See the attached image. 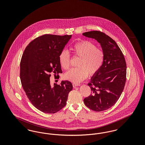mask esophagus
<instances>
[{
    "mask_svg": "<svg viewBox=\"0 0 145 145\" xmlns=\"http://www.w3.org/2000/svg\"><path fill=\"white\" fill-rule=\"evenodd\" d=\"M72 85L73 86V88H76V86H79L80 85L79 84H77V83H73L72 84Z\"/></svg>",
    "mask_w": 145,
    "mask_h": 145,
    "instance_id": "1",
    "label": "esophagus"
}]
</instances>
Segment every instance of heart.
Listing matches in <instances>:
<instances>
[{
    "label": "heart",
    "mask_w": 145,
    "mask_h": 145,
    "mask_svg": "<svg viewBox=\"0 0 145 145\" xmlns=\"http://www.w3.org/2000/svg\"><path fill=\"white\" fill-rule=\"evenodd\" d=\"M74 55L79 57L77 67L70 69L65 74V78L72 82L79 83L84 80L89 74H96L103 63V51L97 48L96 45L89 41L76 43L72 47ZM59 61L64 69H69L71 56L66 50H62L59 55Z\"/></svg>",
    "instance_id": "1"
}]
</instances>
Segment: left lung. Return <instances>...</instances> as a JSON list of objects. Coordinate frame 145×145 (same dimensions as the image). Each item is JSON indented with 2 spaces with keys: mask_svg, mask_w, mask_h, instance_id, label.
Segmentation results:
<instances>
[{
  "mask_svg": "<svg viewBox=\"0 0 145 145\" xmlns=\"http://www.w3.org/2000/svg\"><path fill=\"white\" fill-rule=\"evenodd\" d=\"M83 35L99 43L104 54L101 68L88 84L92 93L84 102L92 110H106L117 102L124 89L127 74L124 55L116 42L103 32L91 31Z\"/></svg>",
  "mask_w": 145,
  "mask_h": 145,
  "instance_id": "8db88e82",
  "label": "left lung"
}]
</instances>
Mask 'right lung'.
I'll use <instances>...</instances> for the list:
<instances>
[{
    "label": "right lung",
    "instance_id": "right-lung-1",
    "mask_svg": "<svg viewBox=\"0 0 145 145\" xmlns=\"http://www.w3.org/2000/svg\"><path fill=\"white\" fill-rule=\"evenodd\" d=\"M72 35H43L27 46L20 63V79L23 89L30 102L44 113L54 114L66 104L72 83H50V73L54 76L62 73L59 55ZM59 78V76L57 79Z\"/></svg>",
    "mask_w": 145,
    "mask_h": 145
}]
</instances>
